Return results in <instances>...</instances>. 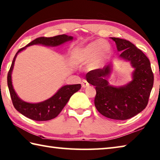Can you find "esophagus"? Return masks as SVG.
Masks as SVG:
<instances>
[{"label":"esophagus","instance_id":"obj_1","mask_svg":"<svg viewBox=\"0 0 160 160\" xmlns=\"http://www.w3.org/2000/svg\"><path fill=\"white\" fill-rule=\"evenodd\" d=\"M81 84H82V88H86V87H88L89 86V84L87 82V80H83L81 82Z\"/></svg>","mask_w":160,"mask_h":160}]
</instances>
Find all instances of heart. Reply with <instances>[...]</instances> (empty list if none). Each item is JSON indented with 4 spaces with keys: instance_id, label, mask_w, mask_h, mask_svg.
Returning a JSON list of instances; mask_svg holds the SVG:
<instances>
[{
    "instance_id": "1",
    "label": "heart",
    "mask_w": 160,
    "mask_h": 160,
    "mask_svg": "<svg viewBox=\"0 0 160 160\" xmlns=\"http://www.w3.org/2000/svg\"><path fill=\"white\" fill-rule=\"evenodd\" d=\"M110 51V45L105 40H97L82 47L75 48L71 52V60L76 65L89 63L91 69L101 67Z\"/></svg>"
}]
</instances>
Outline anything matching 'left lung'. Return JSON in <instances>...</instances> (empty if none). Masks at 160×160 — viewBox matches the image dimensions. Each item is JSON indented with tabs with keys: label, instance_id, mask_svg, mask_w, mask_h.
Instances as JSON below:
<instances>
[{
	"label": "left lung",
	"instance_id": "left-lung-1",
	"mask_svg": "<svg viewBox=\"0 0 160 160\" xmlns=\"http://www.w3.org/2000/svg\"><path fill=\"white\" fill-rule=\"evenodd\" d=\"M121 51L119 58L130 62L134 68L132 80L122 87L109 84L107 78L112 66L89 71L87 81L96 86L95 107L104 117L116 120H126L143 110L148 105L154 76L148 58L140 49L126 39L111 37Z\"/></svg>",
	"mask_w": 160,
	"mask_h": 160
}]
</instances>
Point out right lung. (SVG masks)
<instances>
[{
	"mask_svg": "<svg viewBox=\"0 0 160 160\" xmlns=\"http://www.w3.org/2000/svg\"><path fill=\"white\" fill-rule=\"evenodd\" d=\"M73 37L66 34H61L52 37H39L23 48L18 50L16 53L8 74V85L14 107L25 117L38 121H48L55 118L67 105L71 96L81 88V84H70L63 86L51 98L41 102L30 103L22 101L15 92L12 82V72L14 68L16 58L18 52L26 49V47L32 45L42 44L46 46H58L68 41L73 40Z\"/></svg>",
	"mask_w": 160,
	"mask_h": 160,
	"instance_id": "1",
	"label": "right lung"
}]
</instances>
